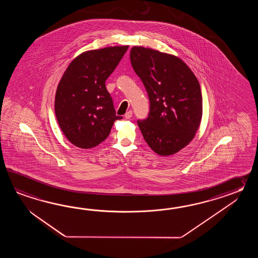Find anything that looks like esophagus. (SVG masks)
Masks as SVG:
<instances>
[{"label":"esophagus","mask_w":258,"mask_h":258,"mask_svg":"<svg viewBox=\"0 0 258 258\" xmlns=\"http://www.w3.org/2000/svg\"><path fill=\"white\" fill-rule=\"evenodd\" d=\"M132 116H133V111L132 110H128L126 113H125L124 117H125V119H131Z\"/></svg>","instance_id":"esophagus-1"}]
</instances>
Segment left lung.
<instances>
[{"mask_svg": "<svg viewBox=\"0 0 258 258\" xmlns=\"http://www.w3.org/2000/svg\"><path fill=\"white\" fill-rule=\"evenodd\" d=\"M130 60L150 101L148 118L137 121L144 139L158 155L177 153L192 141L202 120L198 78L179 57L157 49L135 46Z\"/></svg>", "mask_w": 258, "mask_h": 258, "instance_id": "left-lung-1", "label": "left lung"}]
</instances>
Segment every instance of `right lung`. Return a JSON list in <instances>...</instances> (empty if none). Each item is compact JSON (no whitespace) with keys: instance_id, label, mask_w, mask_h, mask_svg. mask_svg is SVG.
Returning <instances> with one entry per match:
<instances>
[{"instance_id":"obj_1","label":"right lung","mask_w":258,"mask_h":258,"mask_svg":"<svg viewBox=\"0 0 258 258\" xmlns=\"http://www.w3.org/2000/svg\"><path fill=\"white\" fill-rule=\"evenodd\" d=\"M128 45L91 49L66 68L55 95V114L60 130L77 148L97 147L110 135L116 120L105 81L114 71Z\"/></svg>"}]
</instances>
